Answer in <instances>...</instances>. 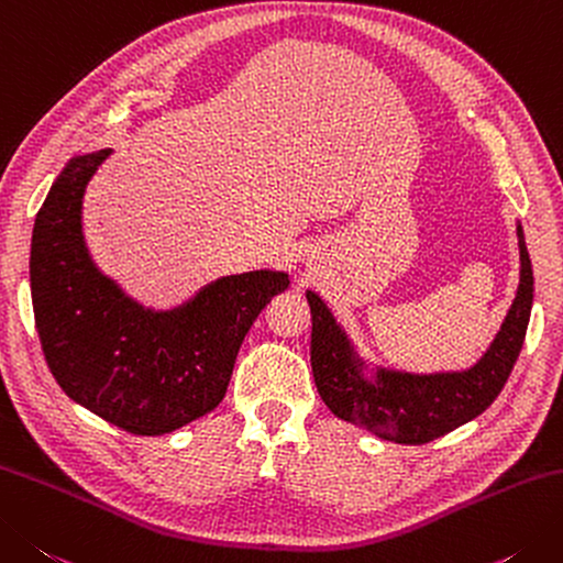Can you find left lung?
I'll use <instances>...</instances> for the list:
<instances>
[{
    "mask_svg": "<svg viewBox=\"0 0 563 563\" xmlns=\"http://www.w3.org/2000/svg\"><path fill=\"white\" fill-rule=\"evenodd\" d=\"M517 246L520 285L500 332L486 354L461 371L412 373L363 358L322 297L307 290L312 312V376L329 410L339 420L395 444H427L486 412L508 383L530 324L534 278L520 222Z\"/></svg>",
    "mask_w": 563,
    "mask_h": 563,
    "instance_id": "left-lung-1",
    "label": "left lung"
}]
</instances>
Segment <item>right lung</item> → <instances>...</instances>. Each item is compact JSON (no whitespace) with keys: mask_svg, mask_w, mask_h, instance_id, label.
Returning a JSON list of instances; mask_svg holds the SVG:
<instances>
[{"mask_svg":"<svg viewBox=\"0 0 563 563\" xmlns=\"http://www.w3.org/2000/svg\"><path fill=\"white\" fill-rule=\"evenodd\" d=\"M112 148L68 161L31 236V302L53 378L70 400L124 432L168 434L224 400L253 319L285 292V271L222 275L170 310L146 307L97 268L82 200Z\"/></svg>","mask_w":563,"mask_h":563,"instance_id":"obj_1","label":"right lung"}]
</instances>
